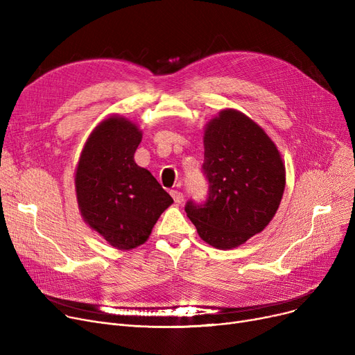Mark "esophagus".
I'll list each match as a JSON object with an SVG mask.
<instances>
[{"label": "esophagus", "mask_w": 355, "mask_h": 355, "mask_svg": "<svg viewBox=\"0 0 355 355\" xmlns=\"http://www.w3.org/2000/svg\"><path fill=\"white\" fill-rule=\"evenodd\" d=\"M171 196H173V198H174V201H175L177 204H181V202L184 201V194H182L181 191H178V190H173V191H171Z\"/></svg>", "instance_id": "esophagus-1"}]
</instances>
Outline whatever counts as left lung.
<instances>
[{"label":"left lung","instance_id":"left-lung-1","mask_svg":"<svg viewBox=\"0 0 355 355\" xmlns=\"http://www.w3.org/2000/svg\"><path fill=\"white\" fill-rule=\"evenodd\" d=\"M201 170L207 198L189 200L185 213L206 243L233 249L269 225L284 196L285 165L250 118L226 109L207 125Z\"/></svg>","mask_w":355,"mask_h":355}]
</instances>
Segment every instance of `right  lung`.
<instances>
[{
	"label": "right lung",
	"mask_w": 355,
	"mask_h": 355,
	"mask_svg": "<svg viewBox=\"0 0 355 355\" xmlns=\"http://www.w3.org/2000/svg\"><path fill=\"white\" fill-rule=\"evenodd\" d=\"M141 139L135 123L105 119L90 134L74 177L85 221L119 250L145 243L173 204L154 175L134 161Z\"/></svg>",
	"instance_id": "right-lung-1"
}]
</instances>
